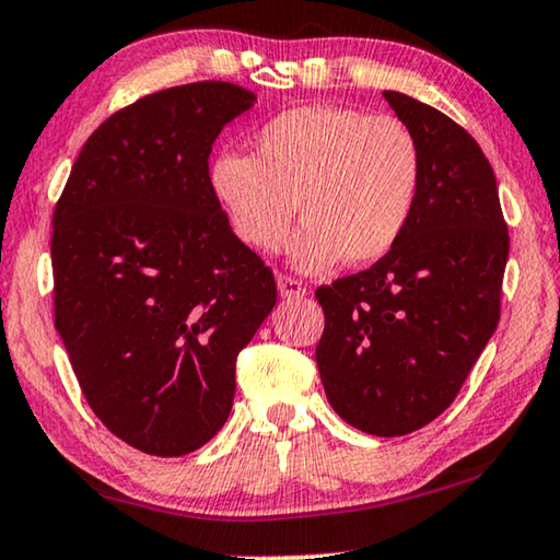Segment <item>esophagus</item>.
Instances as JSON below:
<instances>
[{
  "label": "esophagus",
  "instance_id": "34e87169",
  "mask_svg": "<svg viewBox=\"0 0 560 560\" xmlns=\"http://www.w3.org/2000/svg\"><path fill=\"white\" fill-rule=\"evenodd\" d=\"M277 283H279V294L283 299H299V296L306 294L304 283H301L296 277H289V273H279Z\"/></svg>",
  "mask_w": 560,
  "mask_h": 560
}]
</instances>
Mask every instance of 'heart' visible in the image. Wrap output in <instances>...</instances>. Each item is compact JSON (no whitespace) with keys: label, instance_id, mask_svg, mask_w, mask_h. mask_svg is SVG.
Masks as SVG:
<instances>
[{"label":"heart","instance_id":"obj_1","mask_svg":"<svg viewBox=\"0 0 560 560\" xmlns=\"http://www.w3.org/2000/svg\"><path fill=\"white\" fill-rule=\"evenodd\" d=\"M254 144L256 156L226 152L209 168L229 224L254 252H279L296 207L304 229L291 261L304 271L374 264L401 242L423 182L421 144L401 119L299 106L266 121Z\"/></svg>","mask_w":560,"mask_h":560}]
</instances>
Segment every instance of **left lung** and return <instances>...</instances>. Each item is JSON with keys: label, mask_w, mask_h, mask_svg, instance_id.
Instances as JSON below:
<instances>
[{"label": "left lung", "mask_w": 560, "mask_h": 560, "mask_svg": "<svg viewBox=\"0 0 560 560\" xmlns=\"http://www.w3.org/2000/svg\"><path fill=\"white\" fill-rule=\"evenodd\" d=\"M384 96L421 144L419 203L384 259L316 289V366L346 423L406 436L454 404L499 326L509 226L476 139L413 96Z\"/></svg>", "instance_id": "left-lung-1"}]
</instances>
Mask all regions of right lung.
<instances>
[{
	"label": "right lung",
	"instance_id": "obj_1",
	"mask_svg": "<svg viewBox=\"0 0 560 560\" xmlns=\"http://www.w3.org/2000/svg\"><path fill=\"white\" fill-rule=\"evenodd\" d=\"M254 94L194 82L147 94L86 139L55 207V326L106 429L184 456L226 423L236 357L277 281L209 184L211 144Z\"/></svg>",
	"mask_w": 560,
	"mask_h": 560
}]
</instances>
